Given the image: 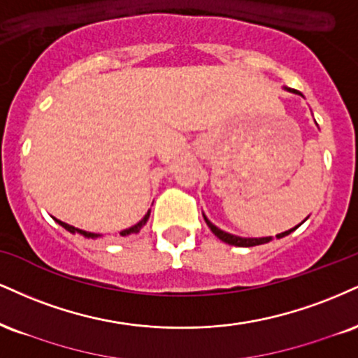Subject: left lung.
<instances>
[{"instance_id": "left-lung-1", "label": "left lung", "mask_w": 358, "mask_h": 358, "mask_svg": "<svg viewBox=\"0 0 358 358\" xmlns=\"http://www.w3.org/2000/svg\"><path fill=\"white\" fill-rule=\"evenodd\" d=\"M285 90H287V92H290V93H295V94H300V96H303V94L300 93V92H296V90H292V88H285ZM203 218H205L206 225H208L210 230H212L213 234L217 235L218 238L222 240V242H225V243H228V245H235V247H255V245L268 243L270 240H272V236H264V238H243V236H236V235L227 234V231H223V230H220V228H218V227H215L213 223L210 222L208 218L205 217V215H203ZM305 220H307V218H305ZM305 220H303V222H305ZM303 222H302V223H303ZM302 223H300V225H302ZM300 225H296L295 228H290V230L283 231V234H278L277 238H283V236L290 235L292 231H295L296 228H299Z\"/></svg>"}]
</instances>
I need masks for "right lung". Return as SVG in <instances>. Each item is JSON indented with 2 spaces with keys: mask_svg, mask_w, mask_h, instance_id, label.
I'll return each instance as SVG.
<instances>
[{
  "mask_svg": "<svg viewBox=\"0 0 358 358\" xmlns=\"http://www.w3.org/2000/svg\"><path fill=\"white\" fill-rule=\"evenodd\" d=\"M148 218H150V210H148V212H146L145 217L141 218V220L136 223V225H133V227H130V228H127V230L120 231V235H122V236H127V235H131V234H138V231H140L141 228H143L145 223L148 222ZM55 220H56V218H55ZM56 222H58L59 225H62V227L64 228V230L70 231V234H80V235H83L85 238H98V236H101V235H98V234H92V231L80 230V228H75V227L68 225V223H64V222H62V220H56Z\"/></svg>",
  "mask_w": 358,
  "mask_h": 358,
  "instance_id": "add662e5",
  "label": "right lung"
}]
</instances>
